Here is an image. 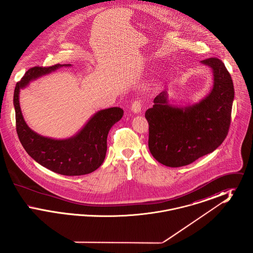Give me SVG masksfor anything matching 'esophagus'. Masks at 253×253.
<instances>
[{"mask_svg": "<svg viewBox=\"0 0 253 253\" xmlns=\"http://www.w3.org/2000/svg\"><path fill=\"white\" fill-rule=\"evenodd\" d=\"M141 107H142V101L141 99H136L132 103L131 110L134 114H139L141 112Z\"/></svg>", "mask_w": 253, "mask_h": 253, "instance_id": "obj_1", "label": "esophagus"}]
</instances>
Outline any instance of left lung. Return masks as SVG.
Masks as SVG:
<instances>
[{
	"mask_svg": "<svg viewBox=\"0 0 253 253\" xmlns=\"http://www.w3.org/2000/svg\"><path fill=\"white\" fill-rule=\"evenodd\" d=\"M200 62L209 66L213 75L212 89L208 96L193 105L180 107L170 105L167 91H163L145 113L150 152L168 167L186 166L212 153L229 132L234 98L231 77L217 58Z\"/></svg>",
	"mask_w": 253,
	"mask_h": 253,
	"instance_id": "obj_1",
	"label": "left lung"
}]
</instances>
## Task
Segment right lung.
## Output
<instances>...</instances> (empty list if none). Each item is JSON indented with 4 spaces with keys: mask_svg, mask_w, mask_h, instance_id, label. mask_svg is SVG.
Here are the masks:
<instances>
[{
    "mask_svg": "<svg viewBox=\"0 0 253 253\" xmlns=\"http://www.w3.org/2000/svg\"><path fill=\"white\" fill-rule=\"evenodd\" d=\"M62 66L67 67L71 64L32 67L16 84L13 97L16 130L24 150L39 164L62 175H84L96 170L103 163L109 131L115 123L121 121L123 110L112 107L96 112L80 132L66 139L45 137L32 131L22 114L19 101L20 91L30 82Z\"/></svg>",
    "mask_w": 253,
    "mask_h": 253,
    "instance_id": "1",
    "label": "right lung"
}]
</instances>
